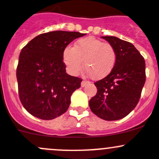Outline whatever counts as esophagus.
Listing matches in <instances>:
<instances>
[{"mask_svg":"<svg viewBox=\"0 0 159 159\" xmlns=\"http://www.w3.org/2000/svg\"><path fill=\"white\" fill-rule=\"evenodd\" d=\"M88 84H90V81L88 80H83L82 83H81V87H85L86 85H87Z\"/></svg>","mask_w":159,"mask_h":159,"instance_id":"obj_1","label":"esophagus"}]
</instances>
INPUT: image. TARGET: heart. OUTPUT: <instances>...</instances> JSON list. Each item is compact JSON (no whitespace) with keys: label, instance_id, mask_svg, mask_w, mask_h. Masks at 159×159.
<instances>
[{"label":"heart","instance_id":"b5f03b06","mask_svg":"<svg viewBox=\"0 0 159 159\" xmlns=\"http://www.w3.org/2000/svg\"><path fill=\"white\" fill-rule=\"evenodd\" d=\"M63 61L70 73H78L82 69L83 61L86 70L93 79L107 76L116 63V49L108 43L94 37L79 40L73 48L66 47L63 51Z\"/></svg>","mask_w":159,"mask_h":159}]
</instances>
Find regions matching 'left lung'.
<instances>
[{"instance_id": "obj_1", "label": "left lung", "mask_w": 159, "mask_h": 159, "mask_svg": "<svg viewBox=\"0 0 159 159\" xmlns=\"http://www.w3.org/2000/svg\"><path fill=\"white\" fill-rule=\"evenodd\" d=\"M117 54L113 70L94 83L98 91L89 101L91 111L107 121L126 117L137 106L146 80L145 61L129 42L116 37H102Z\"/></svg>"}]
</instances>
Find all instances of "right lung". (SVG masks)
I'll use <instances>...</instances> for the list:
<instances>
[{
	"instance_id": "add662e5",
	"label": "right lung",
	"mask_w": 159,
	"mask_h": 159,
	"mask_svg": "<svg viewBox=\"0 0 159 159\" xmlns=\"http://www.w3.org/2000/svg\"><path fill=\"white\" fill-rule=\"evenodd\" d=\"M79 32L52 31L40 34L21 51L16 77L21 103L29 113L45 120L66 112L72 93L82 79L66 72L63 51Z\"/></svg>"
}]
</instances>
